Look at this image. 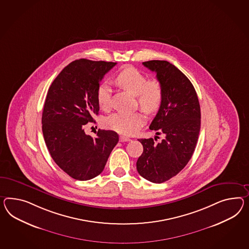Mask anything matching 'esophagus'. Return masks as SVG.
<instances>
[{
  "label": "esophagus",
  "mask_w": 249,
  "mask_h": 249,
  "mask_svg": "<svg viewBox=\"0 0 249 249\" xmlns=\"http://www.w3.org/2000/svg\"><path fill=\"white\" fill-rule=\"evenodd\" d=\"M119 139H120V142H129V141H131V139H130L129 137L124 136V135H121Z\"/></svg>",
  "instance_id": "34e87169"
}]
</instances>
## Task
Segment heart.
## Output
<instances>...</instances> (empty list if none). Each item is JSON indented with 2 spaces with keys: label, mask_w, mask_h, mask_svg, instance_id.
I'll return each instance as SVG.
<instances>
[{
  "label": "heart",
  "mask_w": 249,
  "mask_h": 249,
  "mask_svg": "<svg viewBox=\"0 0 249 249\" xmlns=\"http://www.w3.org/2000/svg\"><path fill=\"white\" fill-rule=\"evenodd\" d=\"M115 83L136 96L141 108L153 114L160 107L163 100V88L158 79L147 80L145 75L133 67H125L115 77ZM112 91L107 84L99 85L96 90V101L100 108L107 111L111 107ZM145 123L140 112H119L110 115L106 120L107 127L125 135L134 134Z\"/></svg>",
  "instance_id": "1"
}]
</instances>
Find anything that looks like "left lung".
I'll list each match as a JSON object with an SVG mask.
<instances>
[{
	"instance_id": "obj_1",
	"label": "left lung",
	"mask_w": 249,
	"mask_h": 249,
	"mask_svg": "<svg viewBox=\"0 0 249 249\" xmlns=\"http://www.w3.org/2000/svg\"><path fill=\"white\" fill-rule=\"evenodd\" d=\"M163 88V100L150 129L162 140L138 139L143 152L136 168L142 177L161 183L176 176L192 158L200 130V107L192 82L174 65L165 60L142 62Z\"/></svg>"
}]
</instances>
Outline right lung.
<instances>
[{
  "label": "right lung",
  "mask_w": 249,
  "mask_h": 249,
  "mask_svg": "<svg viewBox=\"0 0 249 249\" xmlns=\"http://www.w3.org/2000/svg\"><path fill=\"white\" fill-rule=\"evenodd\" d=\"M115 65L77 59L65 67L48 91L41 118L45 142L57 166L75 179L99 175L119 140L114 131L98 130L96 137L84 131L99 111V83Z\"/></svg>",
  "instance_id": "obj_1"
}]
</instances>
